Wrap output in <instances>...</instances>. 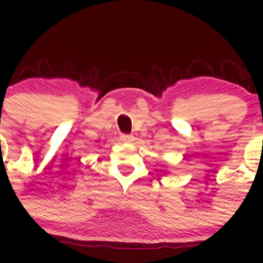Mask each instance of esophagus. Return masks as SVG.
I'll return each instance as SVG.
<instances>
[{
	"label": "esophagus",
	"instance_id": "1",
	"mask_svg": "<svg viewBox=\"0 0 263 263\" xmlns=\"http://www.w3.org/2000/svg\"><path fill=\"white\" fill-rule=\"evenodd\" d=\"M121 140L123 142H132L134 141V136H131V135H122Z\"/></svg>",
	"mask_w": 263,
	"mask_h": 263
}]
</instances>
